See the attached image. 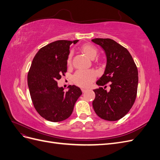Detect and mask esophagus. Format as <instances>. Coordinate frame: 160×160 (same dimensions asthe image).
I'll return each mask as SVG.
<instances>
[{
	"instance_id": "obj_1",
	"label": "esophagus",
	"mask_w": 160,
	"mask_h": 160,
	"mask_svg": "<svg viewBox=\"0 0 160 160\" xmlns=\"http://www.w3.org/2000/svg\"><path fill=\"white\" fill-rule=\"evenodd\" d=\"M81 91H82V92H83V93H85V92L87 91V89H81Z\"/></svg>"
}]
</instances>
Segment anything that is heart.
Returning a JSON list of instances; mask_svg holds the SVG:
<instances>
[{
    "label": "heart",
    "instance_id": "1",
    "mask_svg": "<svg viewBox=\"0 0 160 160\" xmlns=\"http://www.w3.org/2000/svg\"><path fill=\"white\" fill-rule=\"evenodd\" d=\"M80 50L91 59H94L98 52L97 48L90 44L83 45L81 47ZM72 53H70L67 57V64L68 66H71L72 64ZM95 78L96 74L93 71H79L76 72L72 80L77 85L83 88H87L91 85Z\"/></svg>",
    "mask_w": 160,
    "mask_h": 160
}]
</instances>
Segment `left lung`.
I'll use <instances>...</instances> for the list:
<instances>
[{"label": "left lung", "mask_w": 160, "mask_h": 160, "mask_svg": "<svg viewBox=\"0 0 160 160\" xmlns=\"http://www.w3.org/2000/svg\"><path fill=\"white\" fill-rule=\"evenodd\" d=\"M104 50L107 63L103 75L96 82L99 86L108 82L111 89H94L93 101L95 112L101 119L117 121L126 115L135 102L138 85V71L127 49L111 38L91 40Z\"/></svg>", "instance_id": "obj_1"}]
</instances>
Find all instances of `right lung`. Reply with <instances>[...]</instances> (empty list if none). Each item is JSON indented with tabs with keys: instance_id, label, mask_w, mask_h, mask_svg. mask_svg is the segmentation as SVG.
Listing matches in <instances>:
<instances>
[{
	"instance_id": "1",
	"label": "right lung",
	"mask_w": 160,
	"mask_h": 160,
	"mask_svg": "<svg viewBox=\"0 0 160 160\" xmlns=\"http://www.w3.org/2000/svg\"><path fill=\"white\" fill-rule=\"evenodd\" d=\"M78 41L51 42L38 50L32 61L27 76L31 98L38 114L49 122H59L69 118L82 94L75 85H69L65 92L57 85V80L67 70L69 47Z\"/></svg>"
}]
</instances>
